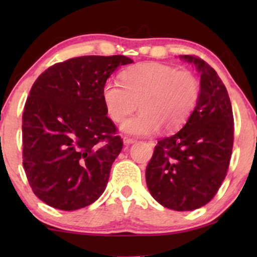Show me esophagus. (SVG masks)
Segmentation results:
<instances>
[{
	"label": "esophagus",
	"instance_id": "esophagus-1",
	"mask_svg": "<svg viewBox=\"0 0 257 257\" xmlns=\"http://www.w3.org/2000/svg\"><path fill=\"white\" fill-rule=\"evenodd\" d=\"M122 140H124L125 145H131V144H135L137 142L135 138H131V137H126V136L122 138Z\"/></svg>",
	"mask_w": 257,
	"mask_h": 257
}]
</instances>
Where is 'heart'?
Segmentation results:
<instances>
[{
	"label": "heart",
	"instance_id": "b5f03b06",
	"mask_svg": "<svg viewBox=\"0 0 257 257\" xmlns=\"http://www.w3.org/2000/svg\"><path fill=\"white\" fill-rule=\"evenodd\" d=\"M200 80L192 71L178 70L163 63H142L121 73V83L107 79L101 87V99L108 117L120 122L135 136H150L163 126L165 131L180 128L198 106Z\"/></svg>",
	"mask_w": 257,
	"mask_h": 257
}]
</instances>
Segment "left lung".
I'll use <instances>...</instances> for the list:
<instances>
[{"label":"left lung","instance_id":"obj_1","mask_svg":"<svg viewBox=\"0 0 257 257\" xmlns=\"http://www.w3.org/2000/svg\"><path fill=\"white\" fill-rule=\"evenodd\" d=\"M180 58L201 73L200 100L180 131L158 142L146 167V182L160 205L184 212L208 203L226 178L234 117L227 89L215 70L196 56Z\"/></svg>","mask_w":257,"mask_h":257}]
</instances>
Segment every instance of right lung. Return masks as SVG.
Wrapping results in <instances>:
<instances>
[{
  "mask_svg": "<svg viewBox=\"0 0 257 257\" xmlns=\"http://www.w3.org/2000/svg\"><path fill=\"white\" fill-rule=\"evenodd\" d=\"M122 55L80 56L56 63L31 86L22 115L23 167L35 195L62 210L93 203L106 188L122 149L101 87Z\"/></svg>",
  "mask_w": 257,
  "mask_h": 257,
  "instance_id": "obj_1",
  "label": "right lung"
}]
</instances>
